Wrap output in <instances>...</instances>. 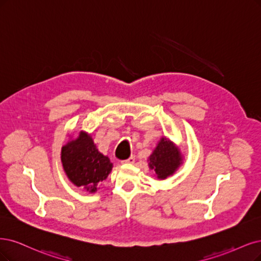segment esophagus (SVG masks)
<instances>
[{
	"label": "esophagus",
	"mask_w": 261,
	"mask_h": 261,
	"mask_svg": "<svg viewBox=\"0 0 261 261\" xmlns=\"http://www.w3.org/2000/svg\"><path fill=\"white\" fill-rule=\"evenodd\" d=\"M134 161H136V157H134V156H131V157H129L128 159L122 160L121 162H122V163H134Z\"/></svg>",
	"instance_id": "34e87169"
}]
</instances>
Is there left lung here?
<instances>
[{
  "label": "left lung",
  "instance_id": "obj_1",
  "mask_svg": "<svg viewBox=\"0 0 261 261\" xmlns=\"http://www.w3.org/2000/svg\"><path fill=\"white\" fill-rule=\"evenodd\" d=\"M181 162L179 150L167 139H161L149 157V168L156 172L160 179L172 175Z\"/></svg>",
  "mask_w": 261,
  "mask_h": 261
}]
</instances>
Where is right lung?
Here are the masks:
<instances>
[{
  "label": "right lung",
  "instance_id": "add662e5",
  "mask_svg": "<svg viewBox=\"0 0 261 261\" xmlns=\"http://www.w3.org/2000/svg\"><path fill=\"white\" fill-rule=\"evenodd\" d=\"M61 161L73 184L89 192L96 190L99 182L106 179L113 168L109 157L96 149L91 137L85 132L62 147Z\"/></svg>",
  "mask_w": 261,
  "mask_h": 261
}]
</instances>
